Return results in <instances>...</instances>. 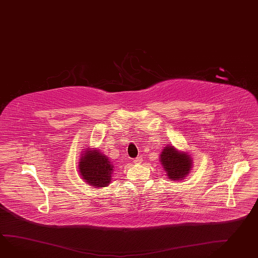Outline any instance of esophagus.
Returning <instances> with one entry per match:
<instances>
[{
  "instance_id": "esophagus-1",
  "label": "esophagus",
  "mask_w": 258,
  "mask_h": 258,
  "mask_svg": "<svg viewBox=\"0 0 258 258\" xmlns=\"http://www.w3.org/2000/svg\"><path fill=\"white\" fill-rule=\"evenodd\" d=\"M134 164H137V165H139V164H141L142 163V157L140 156V157H138V158L134 159Z\"/></svg>"
}]
</instances>
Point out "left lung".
Wrapping results in <instances>:
<instances>
[{
	"label": "left lung",
	"instance_id": "left-lung-1",
	"mask_svg": "<svg viewBox=\"0 0 258 258\" xmlns=\"http://www.w3.org/2000/svg\"><path fill=\"white\" fill-rule=\"evenodd\" d=\"M160 163L167 178L174 181L184 179L192 168V159L187 152L178 151L173 145H167L160 154Z\"/></svg>",
	"mask_w": 258,
	"mask_h": 258
}]
</instances>
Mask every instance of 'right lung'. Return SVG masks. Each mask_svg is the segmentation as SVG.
<instances>
[{"mask_svg":"<svg viewBox=\"0 0 258 258\" xmlns=\"http://www.w3.org/2000/svg\"><path fill=\"white\" fill-rule=\"evenodd\" d=\"M80 153L79 172L87 184L103 188L111 182L114 165L106 154L96 148L83 149Z\"/></svg>","mask_w":258,"mask_h":258,"instance_id":"1","label":"right lung"}]
</instances>
